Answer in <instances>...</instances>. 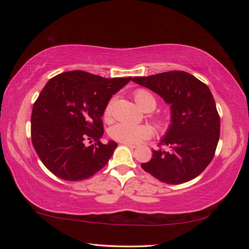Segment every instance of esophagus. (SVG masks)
Wrapping results in <instances>:
<instances>
[{"label":"esophagus","mask_w":249,"mask_h":249,"mask_svg":"<svg viewBox=\"0 0 249 249\" xmlns=\"http://www.w3.org/2000/svg\"><path fill=\"white\" fill-rule=\"evenodd\" d=\"M124 144L126 145L127 147H130V148H136L137 147L136 144H132V143H124Z\"/></svg>","instance_id":"esophagus-1"}]
</instances>
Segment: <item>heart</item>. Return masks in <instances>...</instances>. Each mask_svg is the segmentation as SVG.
I'll list each match as a JSON object with an SVG mask.
<instances>
[{
  "label": "heart",
  "instance_id": "obj_1",
  "mask_svg": "<svg viewBox=\"0 0 249 249\" xmlns=\"http://www.w3.org/2000/svg\"><path fill=\"white\" fill-rule=\"evenodd\" d=\"M134 99L138 106L145 112L153 111L157 106V101L154 95L145 89H137L134 92ZM115 104V97L110 100L105 108L104 116L107 122H110L113 116V107ZM157 129L166 131L169 126V122L166 118L159 117L155 119ZM110 136L123 143H138L152 136V129L148 124H132L129 123H118L113 125L110 130Z\"/></svg>",
  "mask_w": 249,
  "mask_h": 249
}]
</instances>
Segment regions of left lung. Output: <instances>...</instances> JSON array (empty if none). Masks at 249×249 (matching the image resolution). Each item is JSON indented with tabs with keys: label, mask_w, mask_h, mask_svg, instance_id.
Listing matches in <instances>:
<instances>
[{
	"label": "left lung",
	"mask_w": 249,
	"mask_h": 249,
	"mask_svg": "<svg viewBox=\"0 0 249 249\" xmlns=\"http://www.w3.org/2000/svg\"><path fill=\"white\" fill-rule=\"evenodd\" d=\"M137 84L159 94L170 105L171 124L141 167L160 182L178 185L198 177L215 155L220 117L209 87L185 71L135 77Z\"/></svg>",
	"instance_id": "1"
}]
</instances>
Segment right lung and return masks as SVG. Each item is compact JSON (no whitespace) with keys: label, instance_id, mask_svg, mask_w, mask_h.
Listing matches in <instances>:
<instances>
[{"label":"right lung","instance_id":"add662e5","mask_svg":"<svg viewBox=\"0 0 249 249\" xmlns=\"http://www.w3.org/2000/svg\"><path fill=\"white\" fill-rule=\"evenodd\" d=\"M131 79L72 71L47 83L33 105L31 137L39 159L53 175L71 182L83 180L109 162L117 143L100 141L102 116L112 95ZM91 142L95 143L88 147Z\"/></svg>","mask_w":249,"mask_h":249}]
</instances>
